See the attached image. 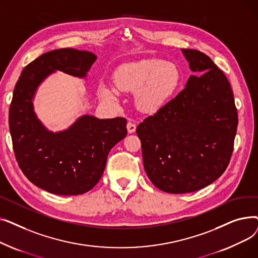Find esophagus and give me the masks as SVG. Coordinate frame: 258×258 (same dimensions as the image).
I'll return each instance as SVG.
<instances>
[{"instance_id":"34e87169","label":"esophagus","mask_w":258,"mask_h":258,"mask_svg":"<svg viewBox=\"0 0 258 258\" xmlns=\"http://www.w3.org/2000/svg\"><path fill=\"white\" fill-rule=\"evenodd\" d=\"M126 127H127V132L130 133V134H132V133H134L135 131H136V127H137V125L134 123V122H127V125H126Z\"/></svg>"}]
</instances>
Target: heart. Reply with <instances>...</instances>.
<instances>
[{
  "instance_id": "1",
  "label": "heart",
  "mask_w": 258,
  "mask_h": 258,
  "mask_svg": "<svg viewBox=\"0 0 258 258\" xmlns=\"http://www.w3.org/2000/svg\"><path fill=\"white\" fill-rule=\"evenodd\" d=\"M180 78L177 66L158 58L122 63L113 75L114 84L119 91L136 92V104L145 113L159 111L178 88ZM99 95L107 101L117 100L115 90L106 85L99 87Z\"/></svg>"
}]
</instances>
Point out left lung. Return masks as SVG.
<instances>
[{
  "instance_id": "1",
  "label": "left lung",
  "mask_w": 258,
  "mask_h": 258,
  "mask_svg": "<svg viewBox=\"0 0 258 258\" xmlns=\"http://www.w3.org/2000/svg\"><path fill=\"white\" fill-rule=\"evenodd\" d=\"M182 52L197 75L136 131L147 177L168 194L194 192L219 179L231 159L238 123L225 74L203 52Z\"/></svg>"
}]
</instances>
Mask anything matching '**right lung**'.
Here are the masks:
<instances>
[{
  "instance_id": "1",
  "label": "right lung",
  "mask_w": 258,
  "mask_h": 258,
  "mask_svg": "<svg viewBox=\"0 0 258 258\" xmlns=\"http://www.w3.org/2000/svg\"><path fill=\"white\" fill-rule=\"evenodd\" d=\"M97 56L64 48L44 53L27 64L9 108V130L18 164L31 183L59 196L83 195L100 180L112 148L125 138L126 119L84 115L64 131L53 133L33 108L38 86L53 72L83 78Z\"/></svg>"
}]
</instances>
